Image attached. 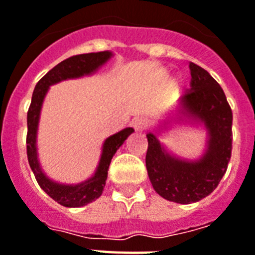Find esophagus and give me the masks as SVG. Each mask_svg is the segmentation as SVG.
<instances>
[{"label": "esophagus", "instance_id": "obj_1", "mask_svg": "<svg viewBox=\"0 0 255 255\" xmlns=\"http://www.w3.org/2000/svg\"><path fill=\"white\" fill-rule=\"evenodd\" d=\"M146 124H148V122H146L145 118H134L133 121H132V127L136 129V131H144L146 128Z\"/></svg>", "mask_w": 255, "mask_h": 255}]
</instances>
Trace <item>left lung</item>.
Segmentation results:
<instances>
[{"label": "left lung", "instance_id": "8db88e82", "mask_svg": "<svg viewBox=\"0 0 255 255\" xmlns=\"http://www.w3.org/2000/svg\"><path fill=\"white\" fill-rule=\"evenodd\" d=\"M191 82L179 101V119L203 123L208 132L207 150L195 161L169 153L153 132L146 134L145 163L153 188L163 199L190 204L217 187L232 154V110L221 86L206 69L190 63Z\"/></svg>", "mask_w": 255, "mask_h": 255}]
</instances>
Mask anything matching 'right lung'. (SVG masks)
I'll return each mask as SVG.
<instances>
[{"label":"right lung","mask_w":255,"mask_h":255,"mask_svg":"<svg viewBox=\"0 0 255 255\" xmlns=\"http://www.w3.org/2000/svg\"><path fill=\"white\" fill-rule=\"evenodd\" d=\"M113 56V52L103 51L97 53H84V55L72 56L69 59L59 63L55 68L49 70L44 77L40 78L32 93L30 109L27 113V158L32 173H34L39 186L52 198L55 202L64 207H82L89 203L94 202L102 195L103 188L106 185L107 170L110 162L117 150L122 146L126 138L133 132V128L128 127L121 132L110 136L105 140L102 146V154L99 160L98 167L94 175L78 185H63L49 179L41 170L38 160V150H36V133H38L39 117L44 97L48 92L51 85H55L60 81L78 78L82 76L95 73L103 64H106Z\"/></svg>","instance_id":"right-lung-1"}]
</instances>
